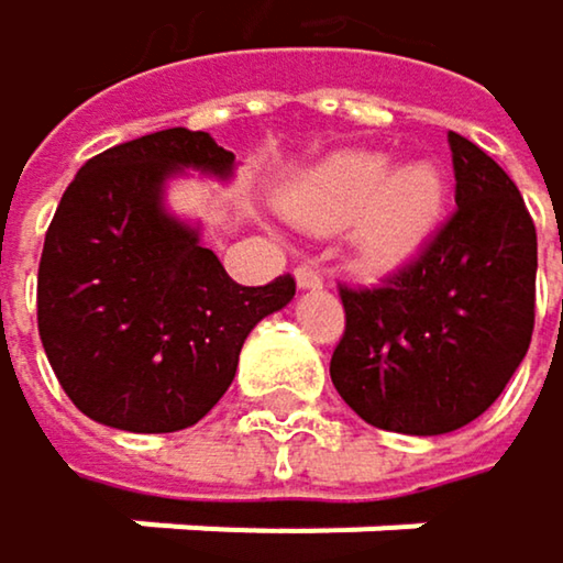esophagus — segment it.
Here are the masks:
<instances>
[{
	"label": "esophagus",
	"instance_id": "obj_1",
	"mask_svg": "<svg viewBox=\"0 0 563 563\" xmlns=\"http://www.w3.org/2000/svg\"><path fill=\"white\" fill-rule=\"evenodd\" d=\"M295 285L298 288H322V272L316 265H298L295 268Z\"/></svg>",
	"mask_w": 563,
	"mask_h": 563
}]
</instances>
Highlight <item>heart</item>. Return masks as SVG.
Instances as JSON below:
<instances>
[{
	"mask_svg": "<svg viewBox=\"0 0 563 563\" xmlns=\"http://www.w3.org/2000/svg\"><path fill=\"white\" fill-rule=\"evenodd\" d=\"M282 211L319 234L352 224V247L362 265L393 272L419 258L446 218L450 180L437 161L393 167L383 151H339L282 190Z\"/></svg>",
	"mask_w": 563,
	"mask_h": 563,
	"instance_id": "b5f03b06",
	"label": "heart"
}]
</instances>
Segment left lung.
Returning <instances> with one entry per match:
<instances>
[{"label": "left lung", "instance_id": "1", "mask_svg": "<svg viewBox=\"0 0 563 563\" xmlns=\"http://www.w3.org/2000/svg\"><path fill=\"white\" fill-rule=\"evenodd\" d=\"M456 214L383 288H342L345 335L332 352L339 396L369 427L440 437L487 412L533 332L538 231L517 184L450 133Z\"/></svg>", "mask_w": 563, "mask_h": 563}]
</instances>
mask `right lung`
<instances>
[{"mask_svg":"<svg viewBox=\"0 0 563 563\" xmlns=\"http://www.w3.org/2000/svg\"><path fill=\"white\" fill-rule=\"evenodd\" d=\"M211 133L170 126L79 167L46 231L40 339L73 406L126 433H177L228 393L244 339L295 298L228 278L201 224L167 208V184L234 177Z\"/></svg>","mask_w":563,"mask_h":563,"instance_id":"1","label":"right lung"}]
</instances>
